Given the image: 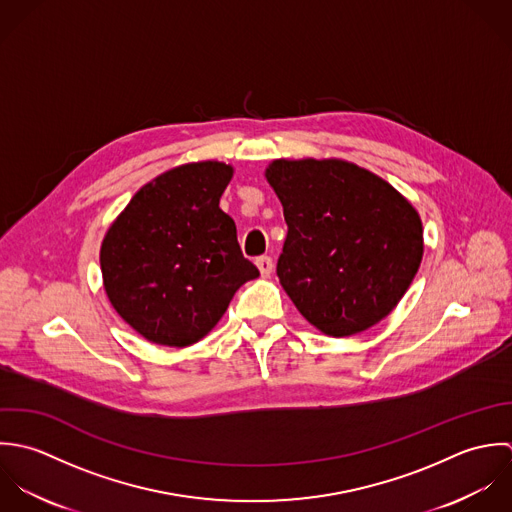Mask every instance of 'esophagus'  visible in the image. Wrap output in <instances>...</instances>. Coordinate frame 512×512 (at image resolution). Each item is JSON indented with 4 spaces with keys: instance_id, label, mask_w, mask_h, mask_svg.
<instances>
[{
    "instance_id": "obj_1",
    "label": "esophagus",
    "mask_w": 512,
    "mask_h": 512,
    "mask_svg": "<svg viewBox=\"0 0 512 512\" xmlns=\"http://www.w3.org/2000/svg\"><path fill=\"white\" fill-rule=\"evenodd\" d=\"M255 263H257V269H259L261 277H269L273 273V259L271 257H267V255L257 257Z\"/></svg>"
}]
</instances>
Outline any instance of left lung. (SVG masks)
Listing matches in <instances>:
<instances>
[{
  "instance_id": "obj_1",
  "label": "left lung",
  "mask_w": 512,
  "mask_h": 512,
  "mask_svg": "<svg viewBox=\"0 0 512 512\" xmlns=\"http://www.w3.org/2000/svg\"><path fill=\"white\" fill-rule=\"evenodd\" d=\"M265 178L289 227L277 275L312 326L352 336L398 307L423 257V227L392 184L338 158L273 160Z\"/></svg>"
}]
</instances>
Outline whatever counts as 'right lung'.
<instances>
[{
  "instance_id": "obj_1",
  "label": "right lung",
  "mask_w": 512,
  "mask_h": 512,
  "mask_svg": "<svg viewBox=\"0 0 512 512\" xmlns=\"http://www.w3.org/2000/svg\"><path fill=\"white\" fill-rule=\"evenodd\" d=\"M233 166L205 160L142 186L101 245L106 297L146 340L184 348L219 322L235 291L259 277L219 198Z\"/></svg>"
}]
</instances>
